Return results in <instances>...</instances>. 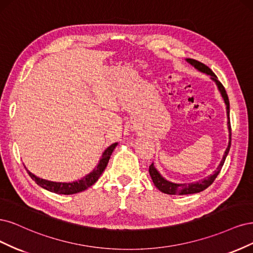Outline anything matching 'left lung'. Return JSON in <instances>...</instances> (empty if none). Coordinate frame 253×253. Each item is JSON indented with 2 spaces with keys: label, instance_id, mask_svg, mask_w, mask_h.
Returning a JSON list of instances; mask_svg holds the SVG:
<instances>
[{
  "label": "left lung",
  "instance_id": "1",
  "mask_svg": "<svg viewBox=\"0 0 253 253\" xmlns=\"http://www.w3.org/2000/svg\"><path fill=\"white\" fill-rule=\"evenodd\" d=\"M186 61L190 63L192 66H194V68H197L198 70H200L204 73H206V75H209L211 77V80L214 81V82H215V84L218 88V90H219V92H221L223 99H224V102L226 104L227 117H228V129H229V143H228V147H227V149L224 153V157H223L221 163H219L218 167L213 172V174H210L209 176L203 178V180H201L199 182L189 183V184L188 183L175 184V183H172V182H169V181L165 180V178L160 174V172L156 169V167L153 166V164H151L149 166V173H150V176L152 178L153 184L156 185V187L160 191L167 193V194H174V195L198 193V192H201L203 190H205L206 188H208V187L214 182L216 176L219 173V171H221V169L224 165V163H225V160L227 158V154H228V152H229L230 146H231V125H230V121H229V110H230L229 109V99H228V95H227V92L225 90L224 86L217 80V77L214 75L213 71L211 70L208 66H206L205 64H203V63H201L197 60H193V59H186Z\"/></svg>",
  "mask_w": 253,
  "mask_h": 253
}]
</instances>
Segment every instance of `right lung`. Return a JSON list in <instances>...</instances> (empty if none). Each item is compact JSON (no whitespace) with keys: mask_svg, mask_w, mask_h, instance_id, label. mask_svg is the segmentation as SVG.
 <instances>
[{"mask_svg":"<svg viewBox=\"0 0 253 253\" xmlns=\"http://www.w3.org/2000/svg\"><path fill=\"white\" fill-rule=\"evenodd\" d=\"M117 145H118V143L110 145L109 147L103 152L99 164H97V166L91 171L90 173L87 174L83 178H81V180L72 182V183H58V182L47 181V180H44V178L38 177L34 173H31L29 170H27V168H26V170L32 180H34L39 186H41L42 188H44L48 191H51V192L58 193V194H73V193L82 192V191L86 190L87 188H89L90 186H92L97 180H99L100 175L103 173V171L105 170L106 166H107L111 153L117 147Z\"/></svg>","mask_w":253,"mask_h":253,"instance_id":"add662e5","label":"right lung"}]
</instances>
